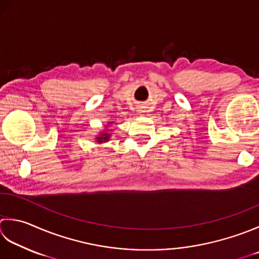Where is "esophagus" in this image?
I'll use <instances>...</instances> for the list:
<instances>
[{
	"label": "esophagus",
	"instance_id": "1",
	"mask_svg": "<svg viewBox=\"0 0 259 259\" xmlns=\"http://www.w3.org/2000/svg\"><path fill=\"white\" fill-rule=\"evenodd\" d=\"M138 111V113H143V110H137Z\"/></svg>",
	"mask_w": 259,
	"mask_h": 259
}]
</instances>
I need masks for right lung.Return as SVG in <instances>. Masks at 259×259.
Wrapping results in <instances>:
<instances>
[{
	"label": "right lung",
	"mask_w": 259,
	"mask_h": 259,
	"mask_svg": "<svg viewBox=\"0 0 259 259\" xmlns=\"http://www.w3.org/2000/svg\"><path fill=\"white\" fill-rule=\"evenodd\" d=\"M112 123L113 122H108V124H106V125H111ZM106 125L102 131H100L98 136H95V140H96V143H98V144L108 143V141L111 138V130L109 128H106Z\"/></svg>",
	"instance_id": "right-lung-1"
}]
</instances>
